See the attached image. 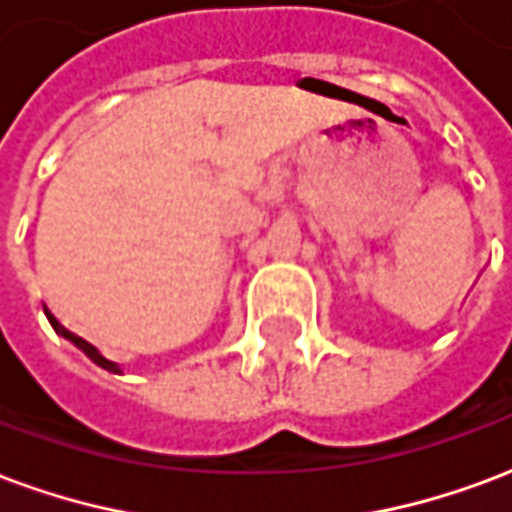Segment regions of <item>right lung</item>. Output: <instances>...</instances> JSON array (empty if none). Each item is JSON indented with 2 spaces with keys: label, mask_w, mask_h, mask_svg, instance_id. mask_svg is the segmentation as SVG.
Masks as SVG:
<instances>
[{
  "label": "right lung",
  "mask_w": 512,
  "mask_h": 512,
  "mask_svg": "<svg viewBox=\"0 0 512 512\" xmlns=\"http://www.w3.org/2000/svg\"><path fill=\"white\" fill-rule=\"evenodd\" d=\"M43 311H46L48 322H51V327L57 330V335H62L65 341H70V343H73V346H78V349H81V352L87 354V357H89V360H92V363L100 365V368H106L108 374H122V365L114 363V360H108L106 354L100 352V349H98V346H95V343H89L87 338H81V335H76V333H73V330H67L65 324L59 322L57 316L51 313V308H48L46 302H43Z\"/></svg>",
  "instance_id": "1"
}]
</instances>
